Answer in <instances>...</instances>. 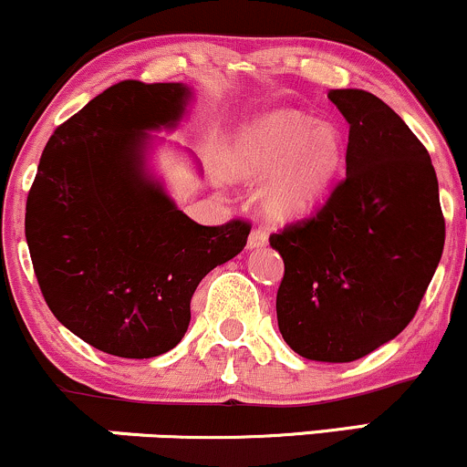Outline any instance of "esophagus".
<instances>
[{"label": "esophagus", "instance_id": "esophagus-1", "mask_svg": "<svg viewBox=\"0 0 467 467\" xmlns=\"http://www.w3.org/2000/svg\"><path fill=\"white\" fill-rule=\"evenodd\" d=\"M267 245V234L265 230H252L250 237H248V250H256V248H264Z\"/></svg>", "mask_w": 467, "mask_h": 467}]
</instances>
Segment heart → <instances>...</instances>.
<instances>
[{"instance_id": "obj_1", "label": "heart", "mask_w": 467, "mask_h": 467, "mask_svg": "<svg viewBox=\"0 0 467 467\" xmlns=\"http://www.w3.org/2000/svg\"><path fill=\"white\" fill-rule=\"evenodd\" d=\"M342 162L340 133L296 111L256 118L230 144L223 160L228 180L259 184V211L267 222L287 226L318 211Z\"/></svg>"}]
</instances>
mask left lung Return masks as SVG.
<instances>
[{"label": "left lung", "instance_id": "obj_1", "mask_svg": "<svg viewBox=\"0 0 467 467\" xmlns=\"http://www.w3.org/2000/svg\"><path fill=\"white\" fill-rule=\"evenodd\" d=\"M349 122L347 175L309 222L272 234L285 275L283 340L316 362H353L410 323L446 241L435 166L401 118L364 89H331Z\"/></svg>", "mask_w": 467, "mask_h": 467}]
</instances>
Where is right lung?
<instances>
[{
	"mask_svg": "<svg viewBox=\"0 0 467 467\" xmlns=\"http://www.w3.org/2000/svg\"><path fill=\"white\" fill-rule=\"evenodd\" d=\"M192 89L122 80L47 140L26 203V241L47 307L63 327L118 358L162 356L184 337L191 298L237 256L245 222L200 226L149 169L178 130Z\"/></svg>",
	"mask_w": 467,
	"mask_h": 467,
	"instance_id": "right-lung-1",
	"label": "right lung"
}]
</instances>
